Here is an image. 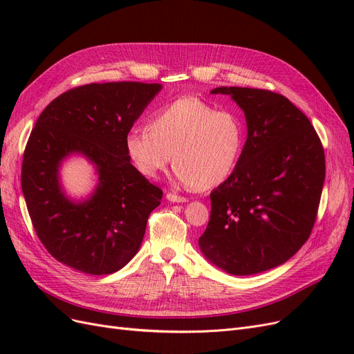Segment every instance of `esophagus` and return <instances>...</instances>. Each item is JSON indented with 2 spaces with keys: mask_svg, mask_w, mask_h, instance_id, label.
<instances>
[{
  "mask_svg": "<svg viewBox=\"0 0 354 354\" xmlns=\"http://www.w3.org/2000/svg\"><path fill=\"white\" fill-rule=\"evenodd\" d=\"M167 199L169 201V202H187V198H185V196H180V195H176V194H171V192H168L167 194Z\"/></svg>",
  "mask_w": 354,
  "mask_h": 354,
  "instance_id": "esophagus-1",
  "label": "esophagus"
}]
</instances>
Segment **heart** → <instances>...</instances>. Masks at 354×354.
<instances>
[{
    "label": "heart",
    "instance_id": "heart-1",
    "mask_svg": "<svg viewBox=\"0 0 354 354\" xmlns=\"http://www.w3.org/2000/svg\"><path fill=\"white\" fill-rule=\"evenodd\" d=\"M245 125L232 111H217L186 95L158 109L149 127H134L124 146L138 173L153 178L173 159L180 181L196 190L224 183L236 169Z\"/></svg>",
    "mask_w": 354,
    "mask_h": 354
}]
</instances>
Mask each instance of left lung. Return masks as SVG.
I'll return each mask as SVG.
<instances>
[{"label":"left lung","instance_id":"obj_1","mask_svg":"<svg viewBox=\"0 0 354 354\" xmlns=\"http://www.w3.org/2000/svg\"><path fill=\"white\" fill-rule=\"evenodd\" d=\"M246 118L234 173L211 192L202 254L236 276L270 270L308 239L325 181V152L308 118L270 90L220 87Z\"/></svg>","mask_w":354,"mask_h":354}]
</instances>
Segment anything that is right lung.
<instances>
[{
	"instance_id": "right-lung-1",
	"label": "right lung",
	"mask_w": 354,
	"mask_h": 354,
	"mask_svg": "<svg viewBox=\"0 0 354 354\" xmlns=\"http://www.w3.org/2000/svg\"><path fill=\"white\" fill-rule=\"evenodd\" d=\"M160 84H87L60 94L42 111L25 147L22 190L46 250L88 274L120 270L140 248L146 223L162 190L131 165L124 140ZM72 153L88 157L100 174L95 194L72 203L58 168Z\"/></svg>"
}]
</instances>
